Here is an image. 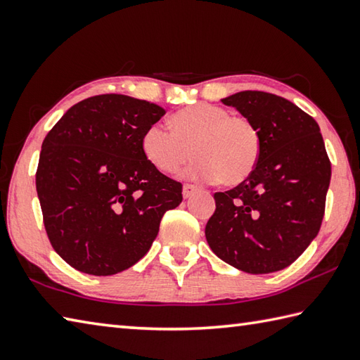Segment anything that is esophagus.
<instances>
[{
	"instance_id": "esophagus-1",
	"label": "esophagus",
	"mask_w": 360,
	"mask_h": 360,
	"mask_svg": "<svg viewBox=\"0 0 360 360\" xmlns=\"http://www.w3.org/2000/svg\"><path fill=\"white\" fill-rule=\"evenodd\" d=\"M196 190H198V188L194 186V185H191V184H185V185H184V198H190L191 194H193L194 191H196Z\"/></svg>"
}]
</instances>
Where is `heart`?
Returning a JSON list of instances; mask_svg holds the SVG:
<instances>
[{"label": "heart", "instance_id": "obj_1", "mask_svg": "<svg viewBox=\"0 0 360 360\" xmlns=\"http://www.w3.org/2000/svg\"><path fill=\"white\" fill-rule=\"evenodd\" d=\"M172 129L153 123L142 136V151L162 174H175L196 158L186 174L224 186L242 184L261 155V136L253 122L215 104L188 105L170 118Z\"/></svg>", "mask_w": 360, "mask_h": 360}]
</instances>
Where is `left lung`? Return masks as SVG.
<instances>
[{
  "instance_id": "obj_1",
  "label": "left lung",
  "mask_w": 360,
  "mask_h": 360,
  "mask_svg": "<svg viewBox=\"0 0 360 360\" xmlns=\"http://www.w3.org/2000/svg\"><path fill=\"white\" fill-rule=\"evenodd\" d=\"M221 101L253 122L261 155L248 179L215 193L207 242L243 272H278L304 253L323 223L332 174L323 136L313 117L276 94L248 90Z\"/></svg>"
}]
</instances>
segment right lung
Listing matches in <instances>:
<instances>
[{
    "label": "right lung",
    "mask_w": 360,
    "mask_h": 360,
    "mask_svg": "<svg viewBox=\"0 0 360 360\" xmlns=\"http://www.w3.org/2000/svg\"><path fill=\"white\" fill-rule=\"evenodd\" d=\"M166 110L124 94L72 105L42 142L36 191L53 250L88 275H113L142 259L181 184L151 166L142 136Z\"/></svg>",
    "instance_id": "obj_1"
}]
</instances>
